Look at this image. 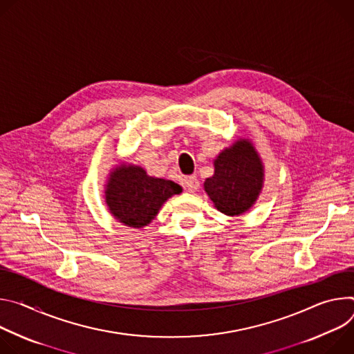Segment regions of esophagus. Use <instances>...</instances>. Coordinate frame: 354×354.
<instances>
[{
	"mask_svg": "<svg viewBox=\"0 0 354 354\" xmlns=\"http://www.w3.org/2000/svg\"><path fill=\"white\" fill-rule=\"evenodd\" d=\"M183 184H184V188H187L189 192H195L200 187V181L195 176H189L187 178H184Z\"/></svg>",
	"mask_w": 354,
	"mask_h": 354,
	"instance_id": "1",
	"label": "esophagus"
}]
</instances>
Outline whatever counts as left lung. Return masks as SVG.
<instances>
[{"instance_id": "1", "label": "left lung", "mask_w": 354, "mask_h": 354, "mask_svg": "<svg viewBox=\"0 0 354 354\" xmlns=\"http://www.w3.org/2000/svg\"><path fill=\"white\" fill-rule=\"evenodd\" d=\"M215 173L204 183L215 207L226 215H241L257 200L263 183V166L253 145L238 140L214 162Z\"/></svg>"}]
</instances>
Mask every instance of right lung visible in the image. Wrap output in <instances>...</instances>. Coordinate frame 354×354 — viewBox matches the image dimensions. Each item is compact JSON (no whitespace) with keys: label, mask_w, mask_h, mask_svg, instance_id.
Segmentation results:
<instances>
[{"label":"right lung","mask_w":354,"mask_h":354,"mask_svg":"<svg viewBox=\"0 0 354 354\" xmlns=\"http://www.w3.org/2000/svg\"><path fill=\"white\" fill-rule=\"evenodd\" d=\"M174 181L149 177L142 167L124 166L109 178L105 200L113 216L131 227L147 225L171 195L180 194Z\"/></svg>","instance_id":"add662e5"}]
</instances>
